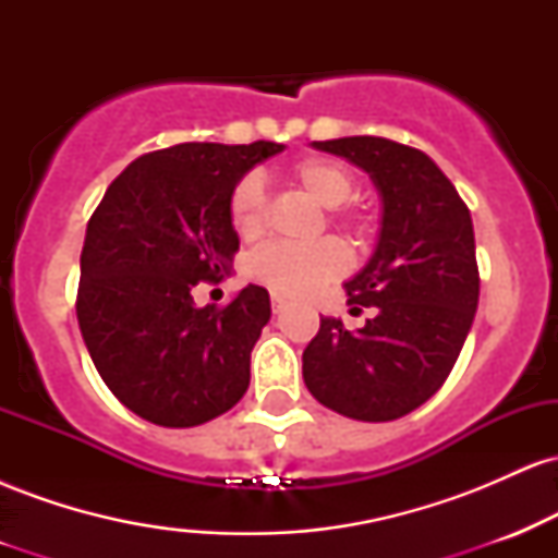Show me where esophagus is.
<instances>
[{
  "instance_id": "34e87169",
  "label": "esophagus",
  "mask_w": 558,
  "mask_h": 558,
  "mask_svg": "<svg viewBox=\"0 0 558 558\" xmlns=\"http://www.w3.org/2000/svg\"><path fill=\"white\" fill-rule=\"evenodd\" d=\"M286 306H288V301L283 296H278V293H272V312H275V315H280Z\"/></svg>"
}]
</instances>
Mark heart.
<instances>
[{
	"label": "heart",
	"instance_id": "1",
	"mask_svg": "<svg viewBox=\"0 0 558 558\" xmlns=\"http://www.w3.org/2000/svg\"><path fill=\"white\" fill-rule=\"evenodd\" d=\"M288 181H291L306 198L317 207L330 209V220L338 226L349 228L351 233H362V220L356 215L343 213L345 204L354 194V175L345 165L328 157H306L288 168ZM267 196L265 183L259 175H246L235 183L230 194V226L241 239L252 241L265 230ZM349 267L345 248L338 241H317L310 246H286V243H272V246L259 248L248 262V272L259 283L272 288L280 296H310L323 286L341 278Z\"/></svg>",
	"mask_w": 558,
	"mask_h": 558
}]
</instances>
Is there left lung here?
Masks as SVG:
<instances>
[{"instance_id": "left-lung-1", "label": "left lung", "mask_w": 558, "mask_h": 558, "mask_svg": "<svg viewBox=\"0 0 558 558\" xmlns=\"http://www.w3.org/2000/svg\"><path fill=\"white\" fill-rule=\"evenodd\" d=\"M362 168L380 194V233L345 283L351 312L373 306L360 330L319 319L304 349L310 393L343 417L388 422L414 412L446 383L480 296L472 217L425 151L375 136L312 141Z\"/></svg>"}]
</instances>
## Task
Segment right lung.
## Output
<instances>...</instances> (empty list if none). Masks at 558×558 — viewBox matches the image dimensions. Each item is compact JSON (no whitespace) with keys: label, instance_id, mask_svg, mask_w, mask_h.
<instances>
[{"label":"right lung","instance_id":"obj_1","mask_svg":"<svg viewBox=\"0 0 558 558\" xmlns=\"http://www.w3.org/2000/svg\"><path fill=\"white\" fill-rule=\"evenodd\" d=\"M275 141L178 144L138 157L110 183L86 228L75 312L101 380L138 417L196 427L248 388L270 293L246 286L217 310L194 288L233 267L230 194Z\"/></svg>","mask_w":558,"mask_h":558}]
</instances>
